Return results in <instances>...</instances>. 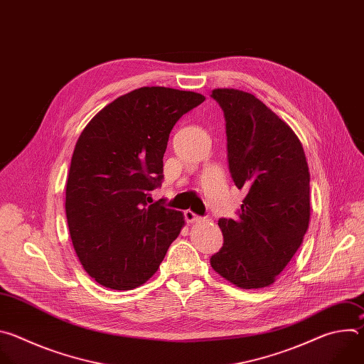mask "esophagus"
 Masks as SVG:
<instances>
[{
  "label": "esophagus",
  "mask_w": 364,
  "mask_h": 364,
  "mask_svg": "<svg viewBox=\"0 0 364 364\" xmlns=\"http://www.w3.org/2000/svg\"><path fill=\"white\" fill-rule=\"evenodd\" d=\"M184 216H186V220L188 222V223H194V222H200L201 220V218L200 216H197L194 212H191V210H186L184 212Z\"/></svg>",
  "instance_id": "1"
}]
</instances>
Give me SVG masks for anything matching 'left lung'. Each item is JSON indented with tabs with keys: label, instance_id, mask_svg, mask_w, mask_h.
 I'll list each match as a JSON object with an SVG mask.
<instances>
[{
	"label": "left lung",
	"instance_id": "8db88e82",
	"mask_svg": "<svg viewBox=\"0 0 364 364\" xmlns=\"http://www.w3.org/2000/svg\"><path fill=\"white\" fill-rule=\"evenodd\" d=\"M226 118L228 155L237 188L247 190L239 219H219L225 243L212 268L242 289L265 288L289 264L309 223V171L292 128L239 89H215Z\"/></svg>",
	"mask_w": 364,
	"mask_h": 364
}]
</instances>
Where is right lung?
I'll return each instance as SVG.
<instances>
[{
    "label": "right lung",
    "instance_id": "add662e5",
    "mask_svg": "<svg viewBox=\"0 0 364 364\" xmlns=\"http://www.w3.org/2000/svg\"><path fill=\"white\" fill-rule=\"evenodd\" d=\"M204 99L144 86L100 109L79 135L65 209L79 261L102 287L128 291L145 284L184 228V215L148 204V191L163 180L173 127Z\"/></svg>",
    "mask_w": 364,
    "mask_h": 364
}]
</instances>
